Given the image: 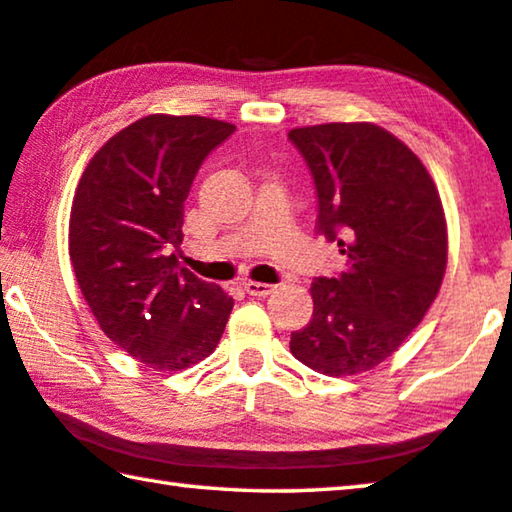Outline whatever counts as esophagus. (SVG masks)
<instances>
[{"label":"esophagus","mask_w":512,"mask_h":512,"mask_svg":"<svg viewBox=\"0 0 512 512\" xmlns=\"http://www.w3.org/2000/svg\"><path fill=\"white\" fill-rule=\"evenodd\" d=\"M244 289H246V293H250V296L266 298L268 293L273 291V284H264V282H253V280H248V282L244 284Z\"/></svg>","instance_id":"obj_1"}]
</instances>
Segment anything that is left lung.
I'll return each instance as SVG.
<instances>
[{
    "instance_id": "obj_1",
    "label": "left lung",
    "mask_w": 512,
    "mask_h": 512,
    "mask_svg": "<svg viewBox=\"0 0 512 512\" xmlns=\"http://www.w3.org/2000/svg\"><path fill=\"white\" fill-rule=\"evenodd\" d=\"M316 189V232L339 244V275L311 284L314 314L291 352L329 377L357 375L400 348L436 300L447 264L438 189L409 146L375 124L293 128Z\"/></svg>"
}]
</instances>
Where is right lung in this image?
Wrapping results in <instances>:
<instances>
[{
	"label": "right lung",
	"instance_id": "right-lung-1",
	"mask_svg": "<svg viewBox=\"0 0 512 512\" xmlns=\"http://www.w3.org/2000/svg\"><path fill=\"white\" fill-rule=\"evenodd\" d=\"M235 133L228 121L149 115L101 146L69 216V259L94 318L121 350L185 370L219 343L235 300L180 266L198 169Z\"/></svg>",
	"mask_w": 512,
	"mask_h": 512
}]
</instances>
